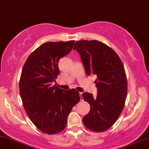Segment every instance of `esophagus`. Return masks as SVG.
I'll list each match as a JSON object with an SVG mask.
<instances>
[{
    "mask_svg": "<svg viewBox=\"0 0 149 149\" xmlns=\"http://www.w3.org/2000/svg\"><path fill=\"white\" fill-rule=\"evenodd\" d=\"M82 94H83V93H79V95H80V100H81V101L83 100V97H82Z\"/></svg>",
    "mask_w": 149,
    "mask_h": 149,
    "instance_id": "esophagus-1",
    "label": "esophagus"
}]
</instances>
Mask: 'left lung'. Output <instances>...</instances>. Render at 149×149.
<instances>
[{
	"label": "left lung",
	"mask_w": 149,
	"mask_h": 149,
	"mask_svg": "<svg viewBox=\"0 0 149 149\" xmlns=\"http://www.w3.org/2000/svg\"><path fill=\"white\" fill-rule=\"evenodd\" d=\"M73 49L79 53L87 74L97 77V97L82 94L91 106L83 122L91 131L104 132L115 124L125 105L128 87L124 65L117 53L101 41H78Z\"/></svg>",
	"instance_id": "1"
}]
</instances>
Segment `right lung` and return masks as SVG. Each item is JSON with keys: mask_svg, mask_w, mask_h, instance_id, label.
Here are the masks:
<instances>
[{"mask_svg": "<svg viewBox=\"0 0 149 149\" xmlns=\"http://www.w3.org/2000/svg\"><path fill=\"white\" fill-rule=\"evenodd\" d=\"M74 41L47 42L27 58L19 81V91L27 116L38 129L54 135L65 129L73 106L80 100L76 89L52 86L59 69L60 58L68 54Z\"/></svg>", "mask_w": 149, "mask_h": 149, "instance_id": "right-lung-1", "label": "right lung"}]
</instances>
